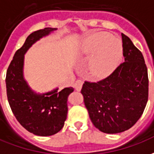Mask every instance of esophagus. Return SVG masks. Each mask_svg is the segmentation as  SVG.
I'll list each match as a JSON object with an SVG mask.
<instances>
[{
	"mask_svg": "<svg viewBox=\"0 0 154 154\" xmlns=\"http://www.w3.org/2000/svg\"><path fill=\"white\" fill-rule=\"evenodd\" d=\"M82 84H83V82L81 80H77L76 81V82H75V89L77 90V92H79L81 91V89H82Z\"/></svg>",
	"mask_w": 154,
	"mask_h": 154,
	"instance_id": "esophagus-1",
	"label": "esophagus"
}]
</instances>
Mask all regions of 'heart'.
I'll list each match as a JSON object with an SVG mask.
<instances>
[{
	"label": "heart",
	"mask_w": 154,
	"mask_h": 154,
	"mask_svg": "<svg viewBox=\"0 0 154 154\" xmlns=\"http://www.w3.org/2000/svg\"><path fill=\"white\" fill-rule=\"evenodd\" d=\"M78 53L85 58H90L88 70L92 76L104 78L120 65L123 51L120 40L107 32H97L81 42Z\"/></svg>",
	"instance_id": "1"
}]
</instances>
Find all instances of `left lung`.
<instances>
[{"label":"left lung","instance_id":"1","mask_svg":"<svg viewBox=\"0 0 154 154\" xmlns=\"http://www.w3.org/2000/svg\"><path fill=\"white\" fill-rule=\"evenodd\" d=\"M122 39L124 62L103 80L85 82L81 91L93 125L111 134L132 128L143 114L148 97L143 56L122 33Z\"/></svg>","mask_w":154,"mask_h":154}]
</instances>
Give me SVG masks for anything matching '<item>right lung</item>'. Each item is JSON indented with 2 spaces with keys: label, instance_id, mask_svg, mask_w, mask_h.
I'll return each mask as SVG.
<instances>
[{
  "label": "right lung",
  "instance_id": "1",
  "mask_svg": "<svg viewBox=\"0 0 154 154\" xmlns=\"http://www.w3.org/2000/svg\"><path fill=\"white\" fill-rule=\"evenodd\" d=\"M57 28L38 30L30 34L23 46L14 55L6 72L7 99L11 111L24 128L37 136L47 137L58 133L67 116V97L73 88H58L50 92H34L24 77L25 54L29 48Z\"/></svg>",
  "mask_w": 154,
  "mask_h": 154
}]
</instances>
